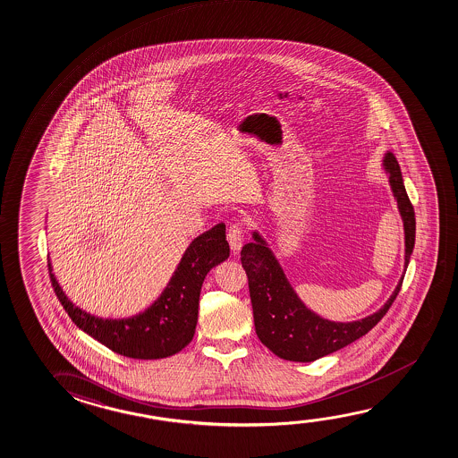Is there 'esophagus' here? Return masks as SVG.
Returning <instances> with one entry per match:
<instances>
[{"label":"esophagus","instance_id":"esophagus-1","mask_svg":"<svg viewBox=\"0 0 458 458\" xmlns=\"http://www.w3.org/2000/svg\"><path fill=\"white\" fill-rule=\"evenodd\" d=\"M226 241H228V244L232 247V252L239 253L241 247H242V241H244L242 226L239 225V224L230 226L228 232H226Z\"/></svg>","mask_w":458,"mask_h":458}]
</instances>
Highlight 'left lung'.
I'll use <instances>...</instances> for the list:
<instances>
[{
	"mask_svg": "<svg viewBox=\"0 0 458 458\" xmlns=\"http://www.w3.org/2000/svg\"><path fill=\"white\" fill-rule=\"evenodd\" d=\"M383 166L386 173H389L392 193L403 220L406 272L416 239L414 208L404 189L400 165L391 151L385 154ZM252 238L253 242H249L241 250V263L249 279L255 331L261 344L280 359L312 362L350 345L378 325L402 288L403 276L387 302L378 312L365 318L350 323L321 318L299 299L263 236L259 232H252Z\"/></svg>",
	"mask_w": 458,
	"mask_h": 458,
	"instance_id": "obj_1",
	"label": "left lung"
}]
</instances>
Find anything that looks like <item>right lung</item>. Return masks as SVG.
<instances>
[{"label": "right lung", "mask_w": 458, "mask_h": 458, "mask_svg": "<svg viewBox=\"0 0 458 458\" xmlns=\"http://www.w3.org/2000/svg\"><path fill=\"white\" fill-rule=\"evenodd\" d=\"M230 257L225 224L193 239L159 298L145 312L129 318H100L73 305L55 279L48 261L55 294L79 329L121 356L162 359L191 344L199 319V301L206 274Z\"/></svg>", "instance_id": "1"}]
</instances>
